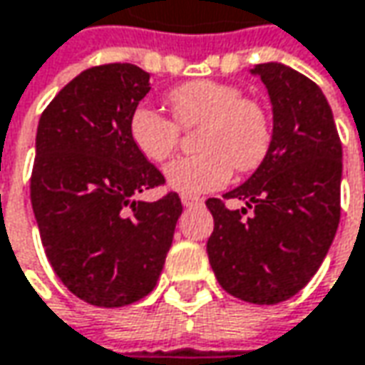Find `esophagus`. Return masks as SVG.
Wrapping results in <instances>:
<instances>
[{
	"mask_svg": "<svg viewBox=\"0 0 365 365\" xmlns=\"http://www.w3.org/2000/svg\"><path fill=\"white\" fill-rule=\"evenodd\" d=\"M182 204L185 208H194V206H200V204H202V198H198V196H190V194H182Z\"/></svg>",
	"mask_w": 365,
	"mask_h": 365,
	"instance_id": "34e87169",
	"label": "esophagus"
}]
</instances>
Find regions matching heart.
Segmentation results:
<instances>
[{
  "mask_svg": "<svg viewBox=\"0 0 365 365\" xmlns=\"http://www.w3.org/2000/svg\"><path fill=\"white\" fill-rule=\"evenodd\" d=\"M167 100L175 120L140 106L130 116V136L149 161L163 163L180 147L182 128H198L194 145L200 153L167 165L173 190L214 192L230 182L232 169L249 173L262 165L272 145V120L262 102L245 98L237 86L208 79L171 89Z\"/></svg>",
  "mask_w": 365,
  "mask_h": 365,
  "instance_id": "heart-1",
  "label": "heart"
}]
</instances>
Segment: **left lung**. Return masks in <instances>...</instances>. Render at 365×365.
<instances>
[{
    "mask_svg": "<svg viewBox=\"0 0 365 365\" xmlns=\"http://www.w3.org/2000/svg\"><path fill=\"white\" fill-rule=\"evenodd\" d=\"M259 75L274 106L269 151L243 185L208 198L214 230L206 243L218 284L253 304H277L317 274L341 216V138L321 88L282 63ZM237 197L246 208L230 211Z\"/></svg>",
    "mask_w": 365,
    "mask_h": 365,
    "instance_id": "1",
    "label": "left lung"
}]
</instances>
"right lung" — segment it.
<instances>
[{"mask_svg": "<svg viewBox=\"0 0 365 365\" xmlns=\"http://www.w3.org/2000/svg\"><path fill=\"white\" fill-rule=\"evenodd\" d=\"M149 73L108 63L79 73L42 112L30 200L44 253L58 279L93 307L116 309L157 286L182 200L167 192L130 136V116L149 93Z\"/></svg>", "mask_w": 365, "mask_h": 365, "instance_id": "add662e5", "label": "right lung"}]
</instances>
